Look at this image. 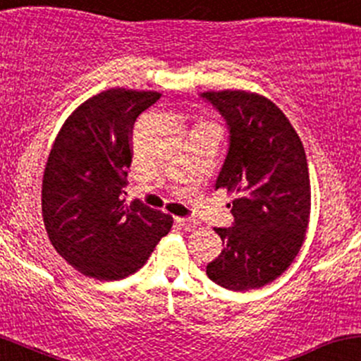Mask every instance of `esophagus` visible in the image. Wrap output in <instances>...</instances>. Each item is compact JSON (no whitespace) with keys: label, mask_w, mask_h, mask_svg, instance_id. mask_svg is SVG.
Instances as JSON below:
<instances>
[{"label":"esophagus","mask_w":361,"mask_h":361,"mask_svg":"<svg viewBox=\"0 0 361 361\" xmlns=\"http://www.w3.org/2000/svg\"><path fill=\"white\" fill-rule=\"evenodd\" d=\"M176 224L184 230H192V228H196V225H197L196 221L191 220V218H180V216L176 218Z\"/></svg>","instance_id":"obj_1"}]
</instances>
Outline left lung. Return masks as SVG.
<instances>
[{
	"instance_id": "1",
	"label": "left lung",
	"mask_w": 361,
	"mask_h": 361,
	"mask_svg": "<svg viewBox=\"0 0 361 361\" xmlns=\"http://www.w3.org/2000/svg\"><path fill=\"white\" fill-rule=\"evenodd\" d=\"M230 129V147L216 189L233 194L232 228H214L224 250L206 274L226 290L261 288L297 257L310 220L305 149L288 117L264 95L204 92Z\"/></svg>"
}]
</instances>
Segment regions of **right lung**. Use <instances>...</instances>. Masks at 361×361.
Segmentation results:
<instances>
[{
  "label": "right lung",
  "instance_id": "add662e5",
  "mask_svg": "<svg viewBox=\"0 0 361 361\" xmlns=\"http://www.w3.org/2000/svg\"><path fill=\"white\" fill-rule=\"evenodd\" d=\"M160 97L109 88L80 104L56 136L44 169V225L59 256L85 276L136 273L172 228L170 214L123 200L133 126Z\"/></svg>",
  "mask_w": 361,
  "mask_h": 361
}]
</instances>
